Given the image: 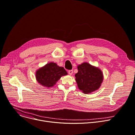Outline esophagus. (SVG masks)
<instances>
[{
	"label": "esophagus",
	"instance_id": "esophagus-1",
	"mask_svg": "<svg viewBox=\"0 0 135 135\" xmlns=\"http://www.w3.org/2000/svg\"><path fill=\"white\" fill-rule=\"evenodd\" d=\"M73 70H68V73H69V75H71L73 74Z\"/></svg>",
	"mask_w": 135,
	"mask_h": 135
}]
</instances>
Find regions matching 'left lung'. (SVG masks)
<instances>
[{"label": "left lung", "instance_id": "8db88e82", "mask_svg": "<svg viewBox=\"0 0 135 135\" xmlns=\"http://www.w3.org/2000/svg\"><path fill=\"white\" fill-rule=\"evenodd\" d=\"M78 69L75 80L79 89L84 94H90L100 88L103 75L99 68L83 62L78 66Z\"/></svg>", "mask_w": 135, "mask_h": 135}]
</instances>
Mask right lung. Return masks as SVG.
I'll return each mask as SVG.
<instances>
[{"label":"right lung","instance_id":"1","mask_svg":"<svg viewBox=\"0 0 135 135\" xmlns=\"http://www.w3.org/2000/svg\"><path fill=\"white\" fill-rule=\"evenodd\" d=\"M68 74L64 67L56 63L50 62L40 68L35 73L36 79L42 86L51 88L55 84L61 76Z\"/></svg>","mask_w":135,"mask_h":135}]
</instances>
